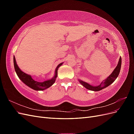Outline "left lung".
Listing matches in <instances>:
<instances>
[{"mask_svg":"<svg viewBox=\"0 0 134 134\" xmlns=\"http://www.w3.org/2000/svg\"><path fill=\"white\" fill-rule=\"evenodd\" d=\"M121 66V58L120 57L119 63L117 64L116 68L115 69V70H113V71L112 72L111 74L109 75L106 79H105L104 81H103V82L101 83L99 86H97L96 87L92 86L91 85H90L87 83L83 82L82 80H79V82L82 84L85 88H86L89 90L93 91H100L103 90V88L109 86V85L114 82L120 73Z\"/></svg>","mask_w":134,"mask_h":134,"instance_id":"1","label":"left lung"}]
</instances>
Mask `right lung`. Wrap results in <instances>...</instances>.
I'll return each mask as SVG.
<instances>
[{
    "label": "right lung",
    "mask_w": 134,
    "mask_h": 134,
    "mask_svg": "<svg viewBox=\"0 0 134 134\" xmlns=\"http://www.w3.org/2000/svg\"><path fill=\"white\" fill-rule=\"evenodd\" d=\"M13 61H14V66L15 70L18 76L19 77V78L21 79L24 83L26 84L27 86H28L36 91H42L51 87L52 85L54 83L56 77H57L58 68H59V66L62 65L63 64V63L60 64L57 66V68H56L55 70V76L53 78H52L50 80L44 81V82H37V81H35V80L32 79L31 75L25 73V72L20 70V69L18 68L17 63H16L14 56L13 58Z\"/></svg>",
    "instance_id": "add662e5"
}]
</instances>
